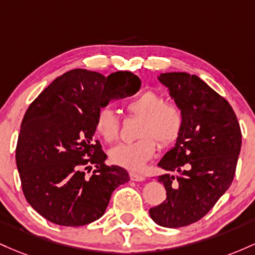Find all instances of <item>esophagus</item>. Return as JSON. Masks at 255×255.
Wrapping results in <instances>:
<instances>
[{
  "label": "esophagus",
  "instance_id": "obj_1",
  "mask_svg": "<svg viewBox=\"0 0 255 255\" xmlns=\"http://www.w3.org/2000/svg\"><path fill=\"white\" fill-rule=\"evenodd\" d=\"M130 179L131 181H135V182H142V181H145V177L142 176V174L139 173H136V172H130Z\"/></svg>",
  "mask_w": 255,
  "mask_h": 255
}]
</instances>
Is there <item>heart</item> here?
<instances>
[{"label":"heart","instance_id":"b5f03b06","mask_svg":"<svg viewBox=\"0 0 255 255\" xmlns=\"http://www.w3.org/2000/svg\"><path fill=\"white\" fill-rule=\"evenodd\" d=\"M130 116L139 118L135 142L120 143L110 150L113 164L128 170H141L155 154L156 141L161 147L173 144L181 136L184 116L181 108L171 102H162L155 91L147 90L130 99L125 105ZM95 128L106 142H114L119 137L120 122L108 106L97 111Z\"/></svg>","mask_w":255,"mask_h":255}]
</instances>
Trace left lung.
<instances>
[{"label":"left lung","mask_w":255,"mask_h":255,"mask_svg":"<svg viewBox=\"0 0 255 255\" xmlns=\"http://www.w3.org/2000/svg\"><path fill=\"white\" fill-rule=\"evenodd\" d=\"M159 81L182 110L176 145L159 161L166 200L149 210L165 228H182L205 217L235 177L242 133L230 104L195 74L161 73Z\"/></svg>","instance_id":"1"}]
</instances>
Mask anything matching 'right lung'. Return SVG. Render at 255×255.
Instances as JSON below:
<instances>
[{"label":"right lung","mask_w":255,"mask_h":255,"mask_svg":"<svg viewBox=\"0 0 255 255\" xmlns=\"http://www.w3.org/2000/svg\"><path fill=\"white\" fill-rule=\"evenodd\" d=\"M131 72L76 68L58 77L28 106L15 150L22 193L42 217L64 227H82L104 216L113 191L130 181L94 141L97 111L111 100L136 94ZM97 168L90 173L91 165Z\"/></svg>","instance_id":"right-lung-1"}]
</instances>
